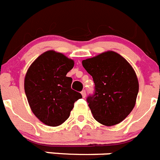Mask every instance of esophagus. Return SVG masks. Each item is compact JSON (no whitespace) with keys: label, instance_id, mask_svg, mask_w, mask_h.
I'll use <instances>...</instances> for the list:
<instances>
[{"label":"esophagus","instance_id":"esophagus-1","mask_svg":"<svg viewBox=\"0 0 160 160\" xmlns=\"http://www.w3.org/2000/svg\"><path fill=\"white\" fill-rule=\"evenodd\" d=\"M81 93H82V95L83 98H86V95H87V94H86V91H82Z\"/></svg>","mask_w":160,"mask_h":160}]
</instances>
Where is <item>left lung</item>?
I'll return each instance as SVG.
<instances>
[{"mask_svg": "<svg viewBox=\"0 0 160 160\" xmlns=\"http://www.w3.org/2000/svg\"><path fill=\"white\" fill-rule=\"evenodd\" d=\"M82 63L95 82L94 95L87 99L94 118L106 126L119 124L136 103L139 85L134 69L112 51L83 60Z\"/></svg>", "mask_w": 160, "mask_h": 160, "instance_id": "obj_1", "label": "left lung"}]
</instances>
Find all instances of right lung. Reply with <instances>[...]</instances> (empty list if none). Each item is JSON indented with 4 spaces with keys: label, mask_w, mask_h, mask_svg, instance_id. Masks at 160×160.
<instances>
[{
    "label": "right lung",
    "mask_w": 160,
    "mask_h": 160,
    "mask_svg": "<svg viewBox=\"0 0 160 160\" xmlns=\"http://www.w3.org/2000/svg\"><path fill=\"white\" fill-rule=\"evenodd\" d=\"M74 62L64 54L50 50L31 64L24 80V89L31 111L48 126L65 122L75 101L82 98L71 89L73 79L66 74Z\"/></svg>",
    "instance_id": "1"
}]
</instances>
